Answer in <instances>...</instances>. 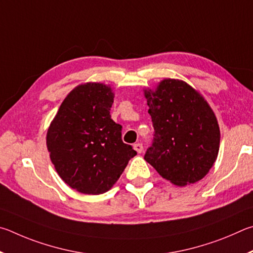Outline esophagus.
Masks as SVG:
<instances>
[{"instance_id":"1","label":"esophagus","mask_w":253,"mask_h":253,"mask_svg":"<svg viewBox=\"0 0 253 253\" xmlns=\"http://www.w3.org/2000/svg\"><path fill=\"white\" fill-rule=\"evenodd\" d=\"M133 149L135 150L136 152L138 153H141L143 151V145H142V143H135L134 145H133Z\"/></svg>"}]
</instances>
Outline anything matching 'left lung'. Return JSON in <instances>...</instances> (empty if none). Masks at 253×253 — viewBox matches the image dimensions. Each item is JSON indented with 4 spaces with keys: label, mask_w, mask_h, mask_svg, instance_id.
<instances>
[{
    "label": "left lung",
    "mask_w": 253,
    "mask_h": 253,
    "mask_svg": "<svg viewBox=\"0 0 253 253\" xmlns=\"http://www.w3.org/2000/svg\"><path fill=\"white\" fill-rule=\"evenodd\" d=\"M154 129L144 160L175 185L205 178L216 160L220 130L207 101L183 81L167 79L145 91Z\"/></svg>",
    "instance_id": "obj_1"
}]
</instances>
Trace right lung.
<instances>
[{
    "label": "right lung",
    "mask_w": 253,
    "mask_h": 253,
    "mask_svg": "<svg viewBox=\"0 0 253 253\" xmlns=\"http://www.w3.org/2000/svg\"><path fill=\"white\" fill-rule=\"evenodd\" d=\"M113 100L104 84L79 85L62 102L47 130L46 145L56 172L81 193L108 191L136 154L123 143L122 126L111 119Z\"/></svg>",
    "instance_id": "right-lung-1"
}]
</instances>
